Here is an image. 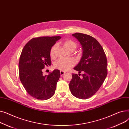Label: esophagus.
Here are the masks:
<instances>
[{"instance_id":"1","label":"esophagus","mask_w":129,"mask_h":129,"mask_svg":"<svg viewBox=\"0 0 129 129\" xmlns=\"http://www.w3.org/2000/svg\"><path fill=\"white\" fill-rule=\"evenodd\" d=\"M60 74L61 76L64 75V74H65V72H64L63 71H60Z\"/></svg>"}]
</instances>
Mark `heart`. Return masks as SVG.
I'll return each instance as SVG.
<instances>
[{
	"label": "heart",
	"mask_w": 129,
	"mask_h": 129,
	"mask_svg": "<svg viewBox=\"0 0 129 129\" xmlns=\"http://www.w3.org/2000/svg\"><path fill=\"white\" fill-rule=\"evenodd\" d=\"M63 45L67 50L69 51H73L77 47L76 43L70 39L65 40L63 42ZM56 47L57 45L56 44L54 45L51 47L50 51V55L51 58H54L55 56V52ZM75 64V61L73 59H59L54 64V67L58 70L65 72L74 66Z\"/></svg>",
	"instance_id": "heart-1"
}]
</instances>
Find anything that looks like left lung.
Segmentation results:
<instances>
[{
  "label": "left lung",
  "instance_id": "left-lung-1",
  "mask_svg": "<svg viewBox=\"0 0 129 129\" xmlns=\"http://www.w3.org/2000/svg\"><path fill=\"white\" fill-rule=\"evenodd\" d=\"M72 36L79 41L83 50L82 59L74 69L83 74H73L70 89L75 97L87 99L97 92L106 78L107 57L103 47L96 39L81 33Z\"/></svg>",
  "mask_w": 129,
  "mask_h": 129
}]
</instances>
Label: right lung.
<instances>
[{"instance_id":"1","label":"right lung","mask_w":129,"mask_h":129,"mask_svg":"<svg viewBox=\"0 0 129 129\" xmlns=\"http://www.w3.org/2000/svg\"><path fill=\"white\" fill-rule=\"evenodd\" d=\"M60 37L34 38L24 46L20 56L19 74L26 92L40 100L51 98L56 88L60 77L58 70L44 76L42 70L51 65L50 51Z\"/></svg>"}]
</instances>
